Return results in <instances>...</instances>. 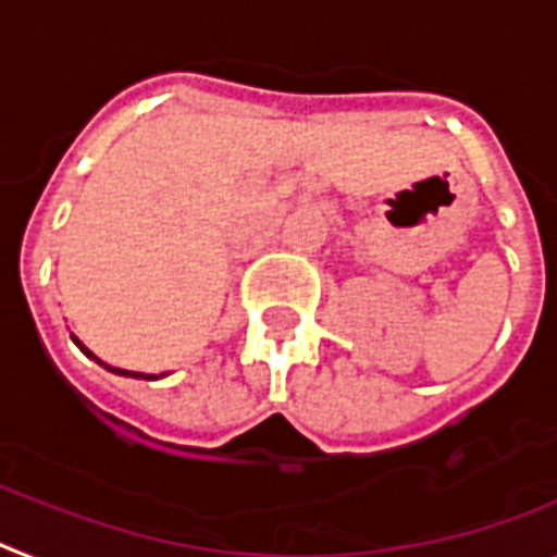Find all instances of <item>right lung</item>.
<instances>
[{
    "instance_id": "obj_1",
    "label": "right lung",
    "mask_w": 557,
    "mask_h": 557,
    "mask_svg": "<svg viewBox=\"0 0 557 557\" xmlns=\"http://www.w3.org/2000/svg\"><path fill=\"white\" fill-rule=\"evenodd\" d=\"M70 336H73V334H70ZM73 343H76V345H78V348H82V350H84V354H87V357H90V359H96L98 366H104V368H107V371H112V373H119V376H133V380H158L156 373H138V371H124V368H112V366H107V362H101V359H98V357H96V354H92V350H90V348H84V345H82V339H78V336H73ZM161 376H166V373H161Z\"/></svg>"
}]
</instances>
